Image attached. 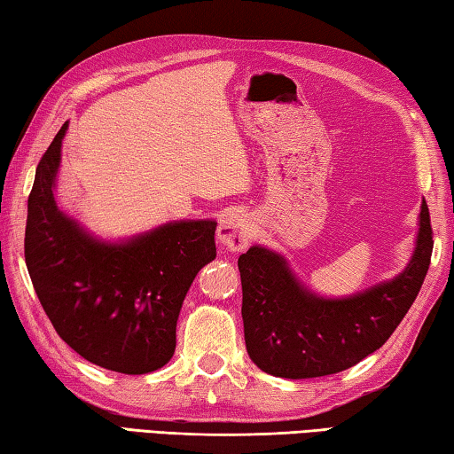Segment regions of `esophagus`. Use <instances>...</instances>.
<instances>
[{
  "label": "esophagus",
  "instance_id": "34e87169",
  "mask_svg": "<svg viewBox=\"0 0 454 454\" xmlns=\"http://www.w3.org/2000/svg\"><path fill=\"white\" fill-rule=\"evenodd\" d=\"M217 235H219V241L231 251L247 249L253 239L251 217L239 209L225 211L219 219Z\"/></svg>",
  "mask_w": 454,
  "mask_h": 454
}]
</instances>
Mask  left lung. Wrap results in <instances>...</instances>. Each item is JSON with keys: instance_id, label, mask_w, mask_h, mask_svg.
<instances>
[{"instance_id": "1", "label": "left lung", "mask_w": 454, "mask_h": 454, "mask_svg": "<svg viewBox=\"0 0 454 454\" xmlns=\"http://www.w3.org/2000/svg\"><path fill=\"white\" fill-rule=\"evenodd\" d=\"M433 255L427 201L420 205L417 249L404 273L351 299L327 301L307 293L263 247L239 257L245 345L251 361L283 379L325 377L353 367L387 343L423 285Z\"/></svg>"}]
</instances>
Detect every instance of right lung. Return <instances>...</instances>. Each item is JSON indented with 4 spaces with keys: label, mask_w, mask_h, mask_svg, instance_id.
I'll list each match as a JSON object with an SVG mask.
<instances>
[{
    "label": "right lung",
    "mask_w": 454,
    "mask_h": 454,
    "mask_svg": "<svg viewBox=\"0 0 454 454\" xmlns=\"http://www.w3.org/2000/svg\"><path fill=\"white\" fill-rule=\"evenodd\" d=\"M63 123L39 159L27 201V271L53 329L103 369L145 375L175 353L183 299L199 269L215 259L213 221H181L123 245L82 233L53 199Z\"/></svg>",
    "instance_id": "add662e5"
}]
</instances>
